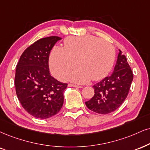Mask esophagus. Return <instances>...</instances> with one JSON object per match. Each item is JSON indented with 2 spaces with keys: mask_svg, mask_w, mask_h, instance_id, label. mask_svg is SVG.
Here are the masks:
<instances>
[{
  "mask_svg": "<svg viewBox=\"0 0 150 150\" xmlns=\"http://www.w3.org/2000/svg\"><path fill=\"white\" fill-rule=\"evenodd\" d=\"M69 86L75 87V88H83V86H78V85H74V84H69Z\"/></svg>",
  "mask_w": 150,
  "mask_h": 150,
  "instance_id": "34e87169",
  "label": "esophagus"
}]
</instances>
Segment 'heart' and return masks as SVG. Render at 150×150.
I'll use <instances>...</instances> for the list:
<instances>
[{"label":"heart","instance_id":"obj_1","mask_svg":"<svg viewBox=\"0 0 150 150\" xmlns=\"http://www.w3.org/2000/svg\"><path fill=\"white\" fill-rule=\"evenodd\" d=\"M115 57L113 46L107 40L93 35L71 37L65 40L64 48L54 47L50 66L55 76L64 79L78 62L80 67L70 74L69 79L83 83L91 79L100 80L108 75Z\"/></svg>","mask_w":150,"mask_h":150}]
</instances>
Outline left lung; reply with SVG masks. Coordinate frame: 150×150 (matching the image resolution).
Listing matches in <instances>:
<instances>
[{
	"instance_id": "8db88e82",
	"label": "left lung",
	"mask_w": 150,
	"mask_h": 150,
	"mask_svg": "<svg viewBox=\"0 0 150 150\" xmlns=\"http://www.w3.org/2000/svg\"><path fill=\"white\" fill-rule=\"evenodd\" d=\"M120 50L117 62L111 76L93 86L95 95L86 105L92 111L108 114L115 111L125 100L134 78L127 58Z\"/></svg>"
}]
</instances>
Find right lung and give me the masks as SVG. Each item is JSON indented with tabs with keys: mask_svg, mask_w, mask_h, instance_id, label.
<instances>
[{
	"mask_svg": "<svg viewBox=\"0 0 150 150\" xmlns=\"http://www.w3.org/2000/svg\"><path fill=\"white\" fill-rule=\"evenodd\" d=\"M60 38H42L27 48L16 65L14 85L20 103L33 117L47 119L60 111L67 83L51 76L49 58L51 50Z\"/></svg>",
	"mask_w": 150,
	"mask_h": 150,
	"instance_id": "add662e5",
	"label": "right lung"
}]
</instances>
